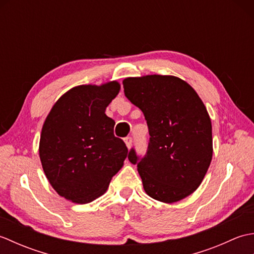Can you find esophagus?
<instances>
[{
    "label": "esophagus",
    "mask_w": 254,
    "mask_h": 254,
    "mask_svg": "<svg viewBox=\"0 0 254 254\" xmlns=\"http://www.w3.org/2000/svg\"><path fill=\"white\" fill-rule=\"evenodd\" d=\"M124 142H126L127 148H131V146H132V143H133V138H132L131 136H127V137L124 138Z\"/></svg>",
    "instance_id": "esophagus-1"
}]
</instances>
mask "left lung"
I'll return each instance as SVG.
<instances>
[{
	"label": "left lung",
	"instance_id": "left-lung-1",
	"mask_svg": "<svg viewBox=\"0 0 254 254\" xmlns=\"http://www.w3.org/2000/svg\"><path fill=\"white\" fill-rule=\"evenodd\" d=\"M123 88L148 127L146 154L131 148L127 156L137 165L145 192L164 203L189 196L201 185L213 156L212 123L203 101L175 76L128 77Z\"/></svg>",
	"mask_w": 254,
	"mask_h": 254
}]
</instances>
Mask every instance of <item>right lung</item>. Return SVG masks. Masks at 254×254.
<instances>
[{
	"label": "right lung",
	"instance_id": "1",
	"mask_svg": "<svg viewBox=\"0 0 254 254\" xmlns=\"http://www.w3.org/2000/svg\"><path fill=\"white\" fill-rule=\"evenodd\" d=\"M120 85H82L64 94L44 123L39 155L42 168L59 195L86 204L102 195L122 168L127 147L113 134L115 120L106 108Z\"/></svg>",
	"mask_w": 254,
	"mask_h": 254
}]
</instances>
